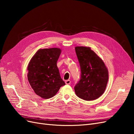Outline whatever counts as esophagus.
Listing matches in <instances>:
<instances>
[{
    "instance_id": "34e87169",
    "label": "esophagus",
    "mask_w": 134,
    "mask_h": 134,
    "mask_svg": "<svg viewBox=\"0 0 134 134\" xmlns=\"http://www.w3.org/2000/svg\"><path fill=\"white\" fill-rule=\"evenodd\" d=\"M70 83H71V82H70V80H66L65 81V84H70Z\"/></svg>"
}]
</instances>
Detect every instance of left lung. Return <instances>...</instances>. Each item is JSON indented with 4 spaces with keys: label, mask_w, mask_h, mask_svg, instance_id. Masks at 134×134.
Wrapping results in <instances>:
<instances>
[{
    "label": "left lung",
    "mask_w": 134,
    "mask_h": 134,
    "mask_svg": "<svg viewBox=\"0 0 134 134\" xmlns=\"http://www.w3.org/2000/svg\"><path fill=\"white\" fill-rule=\"evenodd\" d=\"M81 71L80 80L74 87L75 94L86 100H94L106 88L108 72L102 60L90 47H75Z\"/></svg>",
    "instance_id": "left-lung-1"
}]
</instances>
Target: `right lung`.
Returning <instances> with one entry per match:
<instances>
[{
    "label": "right lung",
    "mask_w": 134,
    "mask_h": 134,
    "mask_svg": "<svg viewBox=\"0 0 134 134\" xmlns=\"http://www.w3.org/2000/svg\"><path fill=\"white\" fill-rule=\"evenodd\" d=\"M59 48L40 49L28 65V80L35 93L44 99L54 97L65 83L60 75L57 62Z\"/></svg>",
    "instance_id": "right-lung-1"
}]
</instances>
